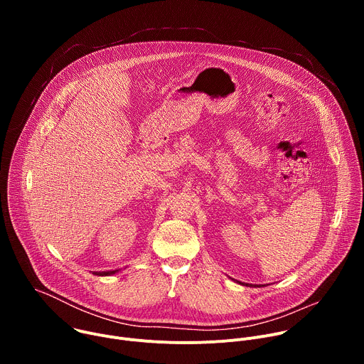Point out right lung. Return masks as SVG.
Masks as SVG:
<instances>
[{
    "mask_svg": "<svg viewBox=\"0 0 364 364\" xmlns=\"http://www.w3.org/2000/svg\"><path fill=\"white\" fill-rule=\"evenodd\" d=\"M117 271H103V272H96L95 275H99V277H107V275H112L115 274Z\"/></svg>",
    "mask_w": 364,
    "mask_h": 364,
    "instance_id": "right-lung-1",
    "label": "right lung"
}]
</instances>
